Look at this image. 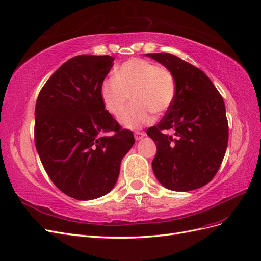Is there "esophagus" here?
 Wrapping results in <instances>:
<instances>
[{"label": "esophagus", "mask_w": 261, "mask_h": 261, "mask_svg": "<svg viewBox=\"0 0 261 261\" xmlns=\"http://www.w3.org/2000/svg\"><path fill=\"white\" fill-rule=\"evenodd\" d=\"M144 136H145V132L144 131H136L135 132V138H136L137 141L141 140Z\"/></svg>", "instance_id": "esophagus-1"}]
</instances>
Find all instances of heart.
I'll return each mask as SVG.
<instances>
[{"instance_id":"b5f03b06","label":"heart","mask_w":261,"mask_h":261,"mask_svg":"<svg viewBox=\"0 0 261 261\" xmlns=\"http://www.w3.org/2000/svg\"><path fill=\"white\" fill-rule=\"evenodd\" d=\"M177 86L174 74L166 66L141 58L129 59L102 82L100 96L109 114L120 116L130 99L136 102L120 117L126 128L135 129L150 123L153 113L163 114L172 107Z\"/></svg>"}]
</instances>
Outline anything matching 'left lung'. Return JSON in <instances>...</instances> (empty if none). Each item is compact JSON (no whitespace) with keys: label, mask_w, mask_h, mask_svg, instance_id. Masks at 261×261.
<instances>
[{"label":"left lung","mask_w":261,"mask_h":261,"mask_svg":"<svg viewBox=\"0 0 261 261\" xmlns=\"http://www.w3.org/2000/svg\"><path fill=\"white\" fill-rule=\"evenodd\" d=\"M172 71L176 97L165 116L146 133L156 144L153 172L174 191H190L210 182L224 159L228 122L224 100L197 66L172 54H148ZM170 129L173 135H168Z\"/></svg>","instance_id":"1"}]
</instances>
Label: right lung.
I'll use <instances>...</instances> for the list:
<instances>
[{"mask_svg": "<svg viewBox=\"0 0 261 261\" xmlns=\"http://www.w3.org/2000/svg\"><path fill=\"white\" fill-rule=\"evenodd\" d=\"M110 56L81 55L63 63L41 88L35 108V145L56 187L76 200L106 195L135 144L103 106L100 87ZM112 135H109V133Z\"/></svg>", "mask_w": 261, "mask_h": 261, "instance_id": "1", "label": "right lung"}]
</instances>
